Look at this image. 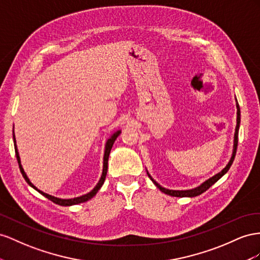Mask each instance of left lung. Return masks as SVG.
I'll list each match as a JSON object with an SVG mask.
<instances>
[{"mask_svg": "<svg viewBox=\"0 0 260 260\" xmlns=\"http://www.w3.org/2000/svg\"><path fill=\"white\" fill-rule=\"evenodd\" d=\"M236 110H237L236 111V127H235V133H234L232 155H231V158H230V161L228 162V165L223 169H222L219 173L214 174L213 176L209 177L208 180H206L205 182H203L202 184L198 185L197 187L190 188V189H184V190H176V189H169V188H166V187H162L159 183H157L152 179V176L149 174V172H148V170L146 169L148 176L150 177V180L152 181V183L155 185V186H157L162 192H165V194L170 195V196H173V197H196V196H198L200 194H203L204 191H206L207 189L210 188L214 183L218 182L221 179V177L223 176L229 171V169L231 168L232 163L234 161V158H235L236 148H237V138H239V129H240V124H241V111H240V106H239V103H237V100H236Z\"/></svg>", "mask_w": 260, "mask_h": 260, "instance_id": "8db88e82", "label": "left lung"}]
</instances>
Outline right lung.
<instances>
[{
    "label": "right lung",
    "instance_id": "right-lung-1",
    "mask_svg": "<svg viewBox=\"0 0 260 260\" xmlns=\"http://www.w3.org/2000/svg\"><path fill=\"white\" fill-rule=\"evenodd\" d=\"M121 129H117L115 131L112 135H111L106 142V145H105V153H103V166H102V173H101V176H100V180L99 182L95 184V186L89 191L87 192V194L85 195H81V196H78V197H74V198H58V197H55V196H52V195H49L47 194V192H44L40 189L37 188L35 185L30 182V180H29V177L27 176L25 170L23 168V166H21V161H20V157H19V152H18V149H17V145H16V138H15V133H14V128H13V140H14V147H15V153H16V158H17V161H18V166H19V169H20V172L21 174H23L24 179L26 180V182L30 185V186L32 188H35L36 190H38L41 195H43L44 197H47L48 199H50L51 202H53L57 205H61V206H73V205H77V204H80V203H85L87 202V200L91 199L95 194H97L98 190L101 188V186L103 185V183H105V180H106V176H107V172H108V160H109V155H110V152H111V149H112V146L115 142V139L117 138V136L121 134Z\"/></svg>",
    "mask_w": 260,
    "mask_h": 260
}]
</instances>
